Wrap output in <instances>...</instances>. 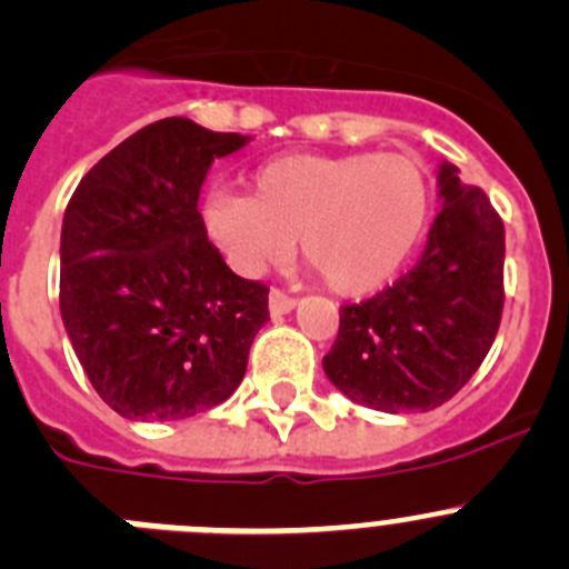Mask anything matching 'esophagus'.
<instances>
[{"label":"esophagus","instance_id":"34e87169","mask_svg":"<svg viewBox=\"0 0 569 569\" xmlns=\"http://www.w3.org/2000/svg\"><path fill=\"white\" fill-rule=\"evenodd\" d=\"M295 297L289 295V291H283V289H272L269 291V311H272L274 317H280V315H289L291 309H295Z\"/></svg>","mask_w":569,"mask_h":569}]
</instances>
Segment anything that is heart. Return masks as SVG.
<instances>
[{
	"label": "heart",
	"instance_id": "1",
	"mask_svg": "<svg viewBox=\"0 0 569 569\" xmlns=\"http://www.w3.org/2000/svg\"><path fill=\"white\" fill-rule=\"evenodd\" d=\"M432 210L423 164L407 153H289L249 179V199L212 196L207 232L243 274L289 254L302 258L337 295L390 283L421 243Z\"/></svg>",
	"mask_w": 569,
	"mask_h": 569
}]
</instances>
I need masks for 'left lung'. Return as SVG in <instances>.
Returning <instances> with one entry per match:
<instances>
[{"label":"left lung","mask_w":569,"mask_h":569,"mask_svg":"<svg viewBox=\"0 0 569 569\" xmlns=\"http://www.w3.org/2000/svg\"><path fill=\"white\" fill-rule=\"evenodd\" d=\"M443 207L416 267L339 309L322 359L350 401L381 412H427L455 396L491 350L506 302V227L486 190L455 164L438 173Z\"/></svg>","instance_id":"1"}]
</instances>
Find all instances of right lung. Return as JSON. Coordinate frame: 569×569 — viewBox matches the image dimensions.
<instances>
[{"mask_svg": "<svg viewBox=\"0 0 569 569\" xmlns=\"http://www.w3.org/2000/svg\"><path fill=\"white\" fill-rule=\"evenodd\" d=\"M247 140L164 117L111 148L63 212V328L98 396L131 421L227 401L269 320V286L227 267L196 207L212 159Z\"/></svg>", "mask_w": 569, "mask_h": 569, "instance_id": "obj_1", "label": "right lung"}]
</instances>
